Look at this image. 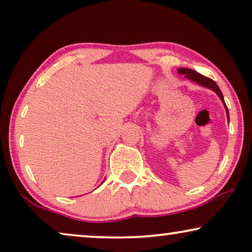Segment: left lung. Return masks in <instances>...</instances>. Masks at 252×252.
<instances>
[{
  "label": "left lung",
  "mask_w": 252,
  "mask_h": 252,
  "mask_svg": "<svg viewBox=\"0 0 252 252\" xmlns=\"http://www.w3.org/2000/svg\"><path fill=\"white\" fill-rule=\"evenodd\" d=\"M178 72H179V74H185V76L187 77V79L192 80V81H194V82L201 84V86L207 87V88H210L211 90H214V91L216 92V94H217L219 95V98L221 99L222 102H224L225 108H226V112H227V118H228V108H227V106H226V104H225L224 97H222V94H221L220 89H219V87L217 86V83H216L214 80L209 79V77H207V76L201 75L200 73H196L195 70L189 69V68H179ZM228 119H229V118H228Z\"/></svg>",
  "instance_id": "1"
}]
</instances>
